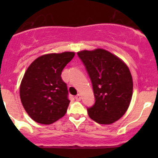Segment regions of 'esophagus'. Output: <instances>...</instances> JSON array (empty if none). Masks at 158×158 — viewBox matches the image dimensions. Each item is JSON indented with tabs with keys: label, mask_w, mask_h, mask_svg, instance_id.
Masks as SVG:
<instances>
[{
	"label": "esophagus",
	"mask_w": 158,
	"mask_h": 158,
	"mask_svg": "<svg viewBox=\"0 0 158 158\" xmlns=\"http://www.w3.org/2000/svg\"><path fill=\"white\" fill-rule=\"evenodd\" d=\"M75 98H76V101H80V99H81L80 95H79V94H78V95H76V96H75Z\"/></svg>",
	"instance_id": "1"
}]
</instances>
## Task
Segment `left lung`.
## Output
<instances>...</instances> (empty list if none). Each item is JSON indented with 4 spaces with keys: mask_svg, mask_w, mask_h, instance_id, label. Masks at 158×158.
<instances>
[{
    "mask_svg": "<svg viewBox=\"0 0 158 158\" xmlns=\"http://www.w3.org/2000/svg\"><path fill=\"white\" fill-rule=\"evenodd\" d=\"M91 79L95 104L89 116L98 124L109 125L124 115L133 92V81L127 65L103 49L77 52Z\"/></svg>",
    "mask_w": 158,
    "mask_h": 158,
    "instance_id": "obj_1",
    "label": "left lung"
}]
</instances>
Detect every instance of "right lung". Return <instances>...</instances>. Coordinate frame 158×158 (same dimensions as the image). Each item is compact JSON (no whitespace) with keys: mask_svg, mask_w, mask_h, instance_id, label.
<instances>
[{"mask_svg":"<svg viewBox=\"0 0 158 158\" xmlns=\"http://www.w3.org/2000/svg\"><path fill=\"white\" fill-rule=\"evenodd\" d=\"M74 56L73 52L46 54L27 68L20 84V96L33 121L50 125L65 115L70 101L61 73Z\"/></svg>","mask_w":158,"mask_h":158,"instance_id":"1","label":"right lung"}]
</instances>
